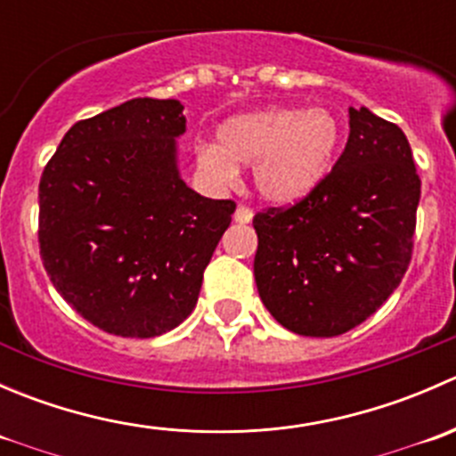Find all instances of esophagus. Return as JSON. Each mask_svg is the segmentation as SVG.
Listing matches in <instances>:
<instances>
[{"mask_svg": "<svg viewBox=\"0 0 456 456\" xmlns=\"http://www.w3.org/2000/svg\"><path fill=\"white\" fill-rule=\"evenodd\" d=\"M233 220H236V223H240V224L251 223V220H254V211H251L249 207L240 205V207H238V209H236V214H233Z\"/></svg>", "mask_w": 456, "mask_h": 456, "instance_id": "1", "label": "esophagus"}]
</instances>
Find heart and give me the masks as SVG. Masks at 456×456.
I'll return each instance as SVG.
<instances>
[{
  "label": "heart",
  "instance_id": "1",
  "mask_svg": "<svg viewBox=\"0 0 456 456\" xmlns=\"http://www.w3.org/2000/svg\"><path fill=\"white\" fill-rule=\"evenodd\" d=\"M218 145L196 151L202 174L218 185H232L240 165H254L257 194L273 205H296L329 178L342 126L324 108H265L236 114L218 127Z\"/></svg>",
  "mask_w": 456,
  "mask_h": 456
}]
</instances>
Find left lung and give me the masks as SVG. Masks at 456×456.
Here are the masks:
<instances>
[{
	"mask_svg": "<svg viewBox=\"0 0 456 456\" xmlns=\"http://www.w3.org/2000/svg\"><path fill=\"white\" fill-rule=\"evenodd\" d=\"M348 127L342 156L309 199L254 218L262 305L306 338L355 329L411 265L421 181L406 134L369 108H348Z\"/></svg>",
	"mask_w": 456,
	"mask_h": 456,
	"instance_id": "left-lung-1",
	"label": "left lung"
}]
</instances>
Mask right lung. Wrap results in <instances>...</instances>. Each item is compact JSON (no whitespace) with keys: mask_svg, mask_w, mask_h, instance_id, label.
Segmentation results:
<instances>
[{"mask_svg":"<svg viewBox=\"0 0 456 456\" xmlns=\"http://www.w3.org/2000/svg\"><path fill=\"white\" fill-rule=\"evenodd\" d=\"M176 99H132L75 123L39 183V249L63 300L101 330L156 338L199 302L236 209L178 169Z\"/></svg>","mask_w":456,"mask_h":456,"instance_id":"1","label":"right lung"}]
</instances>
